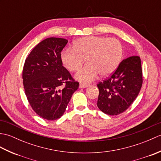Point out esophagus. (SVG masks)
Returning a JSON list of instances; mask_svg holds the SVG:
<instances>
[{
	"label": "esophagus",
	"mask_w": 161,
	"mask_h": 161,
	"mask_svg": "<svg viewBox=\"0 0 161 161\" xmlns=\"http://www.w3.org/2000/svg\"><path fill=\"white\" fill-rule=\"evenodd\" d=\"M88 86H89V85H88V84H80V88H87Z\"/></svg>",
	"instance_id": "esophagus-1"
}]
</instances>
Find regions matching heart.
I'll use <instances>...</instances> for the list:
<instances>
[{"label": "heart", "mask_w": 161, "mask_h": 161, "mask_svg": "<svg viewBox=\"0 0 161 161\" xmlns=\"http://www.w3.org/2000/svg\"><path fill=\"white\" fill-rule=\"evenodd\" d=\"M123 47L119 40L103 36L81 37L73 43V48L61 54L64 66L70 72H77L86 59L87 66L75 75V80L88 83L99 74L107 77L116 70L122 60Z\"/></svg>", "instance_id": "b5f03b06"}]
</instances>
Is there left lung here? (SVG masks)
<instances>
[{
    "label": "left lung",
    "instance_id": "1",
    "mask_svg": "<svg viewBox=\"0 0 161 161\" xmlns=\"http://www.w3.org/2000/svg\"><path fill=\"white\" fill-rule=\"evenodd\" d=\"M142 84L141 61L138 56L126 58L110 77L100 82L97 105L105 114L124 112L137 97Z\"/></svg>",
    "mask_w": 161,
    "mask_h": 161
}]
</instances>
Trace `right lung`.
Here are the masks:
<instances>
[{
  "instance_id": "right-lung-1",
  "label": "right lung",
  "mask_w": 161,
  "mask_h": 161,
  "mask_svg": "<svg viewBox=\"0 0 161 161\" xmlns=\"http://www.w3.org/2000/svg\"><path fill=\"white\" fill-rule=\"evenodd\" d=\"M67 43L68 40L56 37L44 39L32 50L24 64L23 80L27 98L36 114L47 120L63 115L79 87L62 66L61 52Z\"/></svg>"
}]
</instances>
